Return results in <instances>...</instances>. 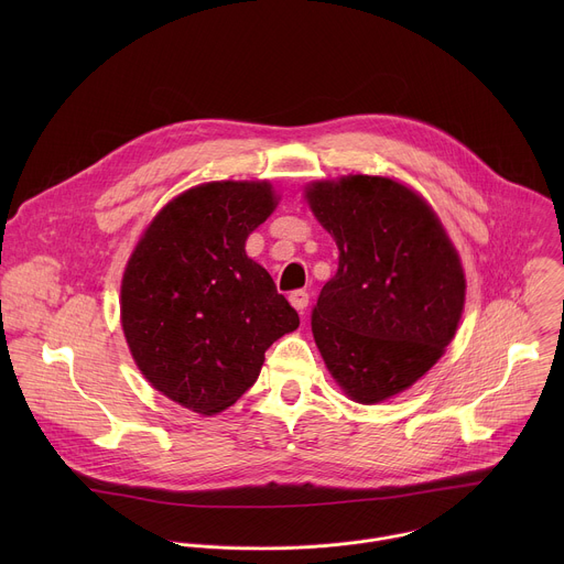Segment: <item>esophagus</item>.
I'll return each mask as SVG.
<instances>
[{"mask_svg": "<svg viewBox=\"0 0 564 564\" xmlns=\"http://www.w3.org/2000/svg\"><path fill=\"white\" fill-rule=\"evenodd\" d=\"M290 303H292V307L296 310V312H305V307H307V301H310V294L305 292V290H294V292H290Z\"/></svg>", "mask_w": 564, "mask_h": 564, "instance_id": "1", "label": "esophagus"}]
</instances>
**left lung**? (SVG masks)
<instances>
[{
    "instance_id": "1",
    "label": "left lung",
    "mask_w": 564,
    "mask_h": 564,
    "mask_svg": "<svg viewBox=\"0 0 564 564\" xmlns=\"http://www.w3.org/2000/svg\"><path fill=\"white\" fill-rule=\"evenodd\" d=\"M305 198L339 248L312 310L314 341L350 399L379 404L424 377L455 337L459 257L431 205L392 178L316 181Z\"/></svg>"
}]
</instances>
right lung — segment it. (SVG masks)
Wrapping results in <instances>:
<instances>
[{
    "instance_id": "obj_1",
    "label": "right lung",
    "mask_w": 564,
    "mask_h": 564,
    "mask_svg": "<svg viewBox=\"0 0 564 564\" xmlns=\"http://www.w3.org/2000/svg\"><path fill=\"white\" fill-rule=\"evenodd\" d=\"M274 207L268 181L192 187L158 212L127 263L120 318L131 357L158 392L198 415L231 406L265 350L299 328L296 310L246 254Z\"/></svg>"
}]
</instances>
